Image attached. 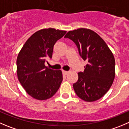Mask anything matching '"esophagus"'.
<instances>
[{
    "label": "esophagus",
    "instance_id": "1",
    "mask_svg": "<svg viewBox=\"0 0 129 129\" xmlns=\"http://www.w3.org/2000/svg\"><path fill=\"white\" fill-rule=\"evenodd\" d=\"M62 74L64 75H67L68 74V72H67V71L62 70Z\"/></svg>",
    "mask_w": 129,
    "mask_h": 129
}]
</instances>
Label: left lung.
Wrapping results in <instances>:
<instances>
[{
    "label": "left lung",
    "mask_w": 129,
    "mask_h": 129,
    "mask_svg": "<svg viewBox=\"0 0 129 129\" xmlns=\"http://www.w3.org/2000/svg\"><path fill=\"white\" fill-rule=\"evenodd\" d=\"M65 38L77 45L80 56L88 63L84 72L78 73L73 84L76 94L82 100L92 102L102 98L110 89L115 75V61L103 39L89 29L70 31Z\"/></svg>",
    "instance_id": "1"
}]
</instances>
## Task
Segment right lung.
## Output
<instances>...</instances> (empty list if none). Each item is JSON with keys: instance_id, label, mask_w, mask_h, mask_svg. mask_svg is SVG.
<instances>
[{"instance_id": "add662e5", "label": "right lung", "mask_w": 129, "mask_h": 129, "mask_svg": "<svg viewBox=\"0 0 129 129\" xmlns=\"http://www.w3.org/2000/svg\"><path fill=\"white\" fill-rule=\"evenodd\" d=\"M67 33L54 28L42 29L29 38L17 57V75L26 92L38 100L53 96L62 80L61 70H54L45 66L51 59L55 43Z\"/></svg>"}]
</instances>
